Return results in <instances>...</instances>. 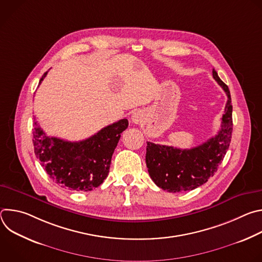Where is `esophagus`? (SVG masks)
I'll list each match as a JSON object with an SVG mask.
<instances>
[{"label": "esophagus", "instance_id": "esophagus-1", "mask_svg": "<svg viewBox=\"0 0 262 262\" xmlns=\"http://www.w3.org/2000/svg\"><path fill=\"white\" fill-rule=\"evenodd\" d=\"M142 120H143V114L141 113V112H139V111L134 112L133 115H132V121H133V123H135V124H140V123L142 122Z\"/></svg>", "mask_w": 262, "mask_h": 262}]
</instances>
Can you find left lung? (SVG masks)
<instances>
[{"label": "left lung", "mask_w": 262, "mask_h": 262, "mask_svg": "<svg viewBox=\"0 0 262 262\" xmlns=\"http://www.w3.org/2000/svg\"><path fill=\"white\" fill-rule=\"evenodd\" d=\"M212 77L228 97L221 129L214 137L191 149L147 142L148 173L154 182L164 191L186 192L202 185L213 176L228 150L233 126L230 91L214 69H212Z\"/></svg>", "instance_id": "1"}]
</instances>
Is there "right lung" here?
Returning a JSON list of instances; mask_svg holds the SVG:
<instances>
[{"mask_svg":"<svg viewBox=\"0 0 262 262\" xmlns=\"http://www.w3.org/2000/svg\"><path fill=\"white\" fill-rule=\"evenodd\" d=\"M48 71L43 73L39 84ZM128 126L127 119H121L101 128L92 137L70 142L48 137L34 120V152L48 175L61 188L77 192H89L106 178L112 156L121 134Z\"/></svg>","mask_w":262,"mask_h":262,"instance_id":"add662e5","label":"right lung"}]
</instances>
